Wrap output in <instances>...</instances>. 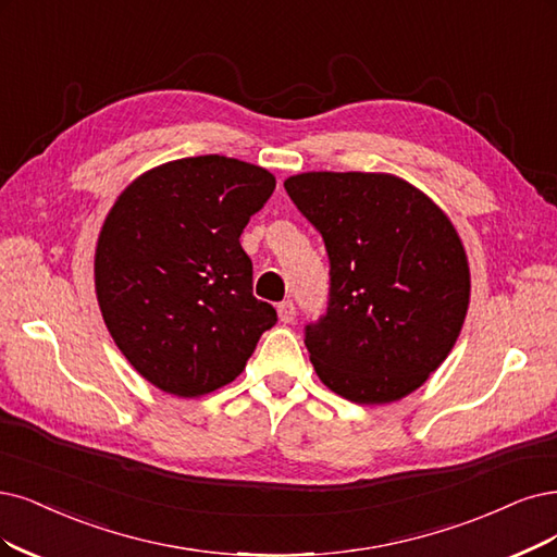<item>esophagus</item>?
Returning a JSON list of instances; mask_svg holds the SVG:
<instances>
[{
  "instance_id": "34e87169",
  "label": "esophagus",
  "mask_w": 557,
  "mask_h": 557,
  "mask_svg": "<svg viewBox=\"0 0 557 557\" xmlns=\"http://www.w3.org/2000/svg\"><path fill=\"white\" fill-rule=\"evenodd\" d=\"M277 317L282 323H292L296 319V305L292 300H284L277 305Z\"/></svg>"
}]
</instances>
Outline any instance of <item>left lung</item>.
Segmentation results:
<instances>
[{"label":"left lung","mask_w":557,"mask_h":557,"mask_svg":"<svg viewBox=\"0 0 557 557\" xmlns=\"http://www.w3.org/2000/svg\"><path fill=\"white\" fill-rule=\"evenodd\" d=\"M284 188L331 257L327 314L305 333L317 376L364 406L416 393L468 314L470 268L457 226L387 172H302Z\"/></svg>","instance_id":"1"}]
</instances>
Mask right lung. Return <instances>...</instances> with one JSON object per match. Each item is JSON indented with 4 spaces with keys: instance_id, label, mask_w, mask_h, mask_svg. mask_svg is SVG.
I'll return each instance as SVG.
<instances>
[{
    "instance_id": "add662e5",
    "label": "right lung",
    "mask_w": 557,
    "mask_h": 557,
    "mask_svg": "<svg viewBox=\"0 0 557 557\" xmlns=\"http://www.w3.org/2000/svg\"><path fill=\"white\" fill-rule=\"evenodd\" d=\"M275 190L252 162L197 156L139 174L94 255L102 321L135 372L174 397L232 383L277 312L252 296L240 234Z\"/></svg>"
}]
</instances>
